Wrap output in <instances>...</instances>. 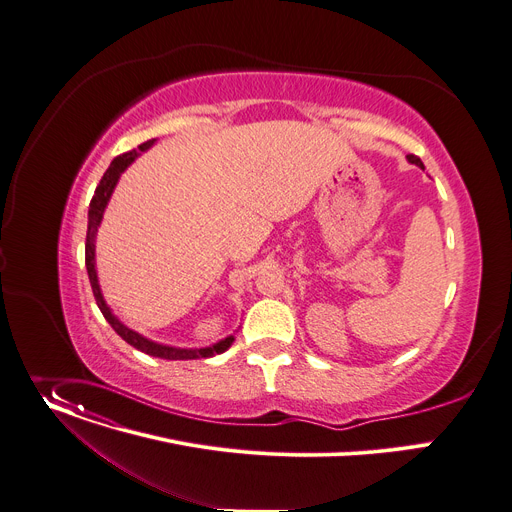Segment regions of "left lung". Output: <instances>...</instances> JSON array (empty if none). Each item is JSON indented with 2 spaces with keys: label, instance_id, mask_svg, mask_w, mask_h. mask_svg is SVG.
I'll return each instance as SVG.
<instances>
[{
  "label": "left lung",
  "instance_id": "8db88e82",
  "mask_svg": "<svg viewBox=\"0 0 512 512\" xmlns=\"http://www.w3.org/2000/svg\"><path fill=\"white\" fill-rule=\"evenodd\" d=\"M406 159H408V163H414L416 167H421V169H425V165H423V161L418 159L416 155H406Z\"/></svg>",
  "mask_w": 512,
  "mask_h": 512
}]
</instances>
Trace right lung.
Listing matches in <instances>:
<instances>
[{
  "label": "right lung",
  "instance_id": "1",
  "mask_svg": "<svg viewBox=\"0 0 512 512\" xmlns=\"http://www.w3.org/2000/svg\"><path fill=\"white\" fill-rule=\"evenodd\" d=\"M155 145V138L153 141H147L143 143L138 149L130 151V153H124L120 157H116L108 171L104 173L100 185L96 188V194L94 198H91L89 202V212H87V239H85V267H87V275H89V284H91V290H94V296H96V302H98V308L102 310L104 318L110 322V327L128 343L132 345L134 349L143 351L147 355H153V357H161V359H200V357H212L216 353H224L232 341H235V337H226L222 341H218L216 345H210V347H204V349H179V347H169V345H161V343H155V341H149L147 337L138 335L136 331L128 329L126 324H122L118 320V316L112 314L110 306L106 304L104 296H102V290H100V284H98V271H96V235H98V226L104 218V210L112 198V192L116 188V183L120 179V175L126 171V167L141 155L145 153L147 149H151Z\"/></svg>",
  "mask_w": 512,
  "mask_h": 512
}]
</instances>
